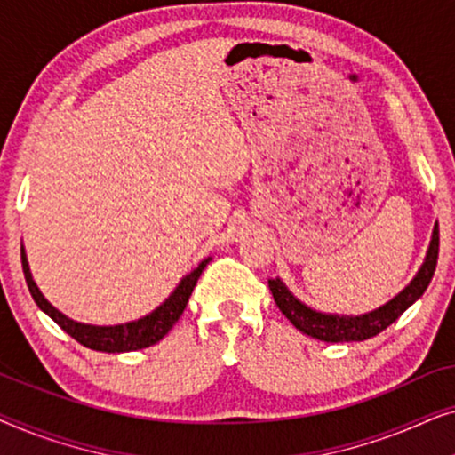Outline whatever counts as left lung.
Instances as JSON below:
<instances>
[{
    "label": "left lung",
    "instance_id": "left-lung-1",
    "mask_svg": "<svg viewBox=\"0 0 455 455\" xmlns=\"http://www.w3.org/2000/svg\"><path fill=\"white\" fill-rule=\"evenodd\" d=\"M439 257V226L435 223L431 244H428L425 263L420 265L419 273H416L412 282L403 288L395 298H391L387 304L379 307L377 310H371L366 315H329L313 310L307 304L298 300L291 294L282 279H269V288L273 294V300L279 307V310L285 315L291 325L300 329L302 333L310 335V338L327 341V344H338V341H364L369 338H375L383 329H387L391 323L397 321L406 308L419 300L425 294V290L431 283L435 267H437Z\"/></svg>",
    "mask_w": 455,
    "mask_h": 455
}]
</instances>
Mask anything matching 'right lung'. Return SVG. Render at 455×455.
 Here are the masks:
<instances>
[{
  "instance_id": "1",
  "label": "right lung",
  "mask_w": 455,
  "mask_h": 455,
  "mask_svg": "<svg viewBox=\"0 0 455 455\" xmlns=\"http://www.w3.org/2000/svg\"><path fill=\"white\" fill-rule=\"evenodd\" d=\"M22 271L24 279H27V285L30 290V296L35 298L36 307H39L43 313L52 316V319L58 323V325L64 329L68 335H72L78 344L84 347H91V350L97 352H134L142 350V347H148L157 344L159 339H164L167 331L176 325V321L182 316L186 304H188V298L195 290V285L204 271V267L209 265V259L201 260V265L196 267L195 271H190L188 275L182 277V282L178 283V288L172 291L170 298L164 304H159L153 313L142 316L139 321L124 323V325H109V327H99V325H84V323L68 319L64 313H60L58 308L52 307L47 302V298L41 294V290L36 288L33 275H30L27 254H24L22 248Z\"/></svg>"
}]
</instances>
